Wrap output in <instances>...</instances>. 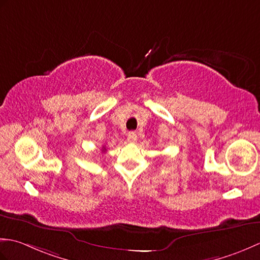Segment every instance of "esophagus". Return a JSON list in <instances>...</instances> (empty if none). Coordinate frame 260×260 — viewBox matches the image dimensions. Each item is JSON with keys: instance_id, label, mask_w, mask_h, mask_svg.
I'll list each match as a JSON object with an SVG mask.
<instances>
[{"instance_id": "1", "label": "esophagus", "mask_w": 260, "mask_h": 260, "mask_svg": "<svg viewBox=\"0 0 260 260\" xmlns=\"http://www.w3.org/2000/svg\"><path fill=\"white\" fill-rule=\"evenodd\" d=\"M126 140H128V142H130V144H135V142L137 141L136 132H129L128 137H126Z\"/></svg>"}]
</instances>
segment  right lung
Returning <instances> with one entry per match:
<instances>
[{
    "label": "right lung",
    "mask_w": 260,
    "mask_h": 260,
    "mask_svg": "<svg viewBox=\"0 0 260 260\" xmlns=\"http://www.w3.org/2000/svg\"><path fill=\"white\" fill-rule=\"evenodd\" d=\"M103 151H105V148L104 147H103Z\"/></svg>",
    "instance_id": "add662e5"
}]
</instances>
